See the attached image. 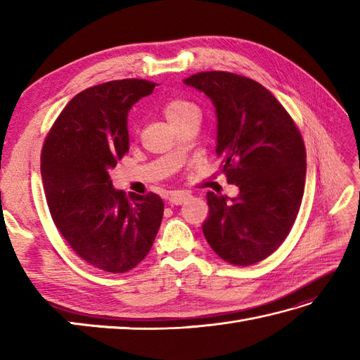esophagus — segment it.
Segmentation results:
<instances>
[{"instance_id": "1", "label": "esophagus", "mask_w": 360, "mask_h": 360, "mask_svg": "<svg viewBox=\"0 0 360 360\" xmlns=\"http://www.w3.org/2000/svg\"><path fill=\"white\" fill-rule=\"evenodd\" d=\"M188 198H190V193L187 192H173L170 193V196H168V201H170V204L179 205L182 202H186Z\"/></svg>"}]
</instances>
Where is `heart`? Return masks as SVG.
Masks as SVG:
<instances>
[{"label": "heart", "mask_w": 360, "mask_h": 360, "mask_svg": "<svg viewBox=\"0 0 360 360\" xmlns=\"http://www.w3.org/2000/svg\"><path fill=\"white\" fill-rule=\"evenodd\" d=\"M162 112H164V116L168 119V122H170L172 125H174L176 122L184 119L186 116H188V114L198 112V108L195 106V103L187 101V98L172 97L164 102Z\"/></svg>", "instance_id": "1"}]
</instances>
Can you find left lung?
<instances>
[{
    "label": "left lung",
    "mask_w": 360,
    "mask_h": 360,
    "mask_svg": "<svg viewBox=\"0 0 360 360\" xmlns=\"http://www.w3.org/2000/svg\"><path fill=\"white\" fill-rule=\"evenodd\" d=\"M184 83L215 105L221 172L240 188L231 201L207 193L202 233L227 263L262 262L286 240L300 210L307 178L300 129L272 93L244 75L207 71Z\"/></svg>",
    "instance_id": "left-lung-1"
}]
</instances>
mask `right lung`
Returning a JSON list of instances; mask_svg holds the SVG:
<instances>
[{"mask_svg":"<svg viewBox=\"0 0 360 360\" xmlns=\"http://www.w3.org/2000/svg\"><path fill=\"white\" fill-rule=\"evenodd\" d=\"M155 86L124 79L82 91L60 112L41 148L43 188L53 224L75 254L105 272H128L139 264L162 221V198H127L110 178L129 148L128 111Z\"/></svg>","mask_w":360,"mask_h":360,"instance_id":"obj_1","label":"right lung"}]
</instances>
